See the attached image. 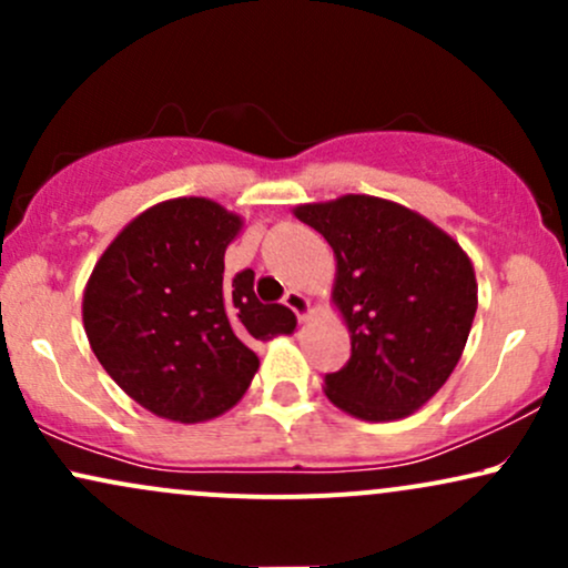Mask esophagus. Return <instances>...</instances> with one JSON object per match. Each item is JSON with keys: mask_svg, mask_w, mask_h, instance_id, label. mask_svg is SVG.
Returning a JSON list of instances; mask_svg holds the SVG:
<instances>
[{"mask_svg": "<svg viewBox=\"0 0 568 568\" xmlns=\"http://www.w3.org/2000/svg\"><path fill=\"white\" fill-rule=\"evenodd\" d=\"M283 304H285V306H291V310L296 312L298 321H306V317L312 315V304H310V298H306L304 293H298V291H288V293H285Z\"/></svg>", "mask_w": 568, "mask_h": 568, "instance_id": "1", "label": "esophagus"}]
</instances>
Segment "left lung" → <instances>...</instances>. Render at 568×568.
<instances>
[{"mask_svg": "<svg viewBox=\"0 0 568 568\" xmlns=\"http://www.w3.org/2000/svg\"><path fill=\"white\" fill-rule=\"evenodd\" d=\"M293 213L336 256L331 298L349 328L352 355L325 376L328 400L366 422L414 414L446 384L470 336L478 285L467 253L433 221L368 194Z\"/></svg>", "mask_w": 568, "mask_h": 568, "instance_id": "obj_1", "label": "left lung"}]
</instances>
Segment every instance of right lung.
Returning <instances> with one entry per match:
<instances>
[{
  "label": "right lung",
  "mask_w": 568,
  "mask_h": 568,
  "mask_svg": "<svg viewBox=\"0 0 568 568\" xmlns=\"http://www.w3.org/2000/svg\"><path fill=\"white\" fill-rule=\"evenodd\" d=\"M243 219L205 197L149 207L98 258L82 323L98 363L143 408L197 425L230 410L258 371L251 347L293 334L296 315L224 277Z\"/></svg>",
  "instance_id": "obj_1"
}]
</instances>
